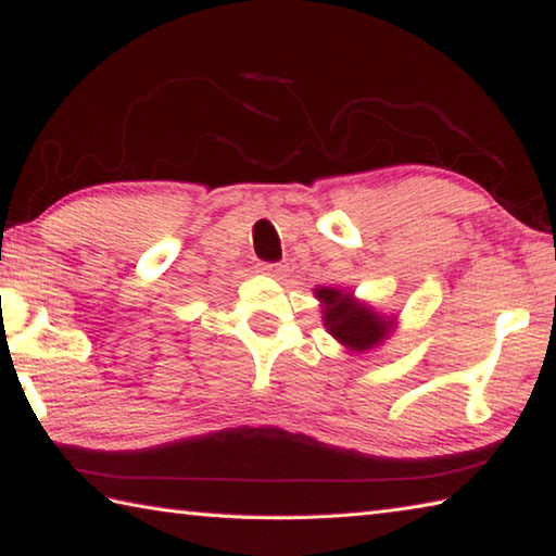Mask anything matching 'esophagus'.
Segmentation results:
<instances>
[{
  "label": "esophagus",
  "mask_w": 556,
  "mask_h": 556,
  "mask_svg": "<svg viewBox=\"0 0 556 556\" xmlns=\"http://www.w3.org/2000/svg\"><path fill=\"white\" fill-rule=\"evenodd\" d=\"M260 271L267 277H275V279H285L287 277V265H279V262H269V265H260Z\"/></svg>",
  "instance_id": "esophagus-1"
}]
</instances>
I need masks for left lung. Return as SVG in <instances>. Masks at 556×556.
I'll return each instance as SVG.
<instances>
[{"label":"left lung","mask_w":556,"mask_h":556,"mask_svg":"<svg viewBox=\"0 0 556 556\" xmlns=\"http://www.w3.org/2000/svg\"><path fill=\"white\" fill-rule=\"evenodd\" d=\"M314 294L321 301L326 331L351 353H368L382 345L397 326V316L375 312L370 304L355 299L348 289L318 287Z\"/></svg>","instance_id":"8db88e82"}]
</instances>
